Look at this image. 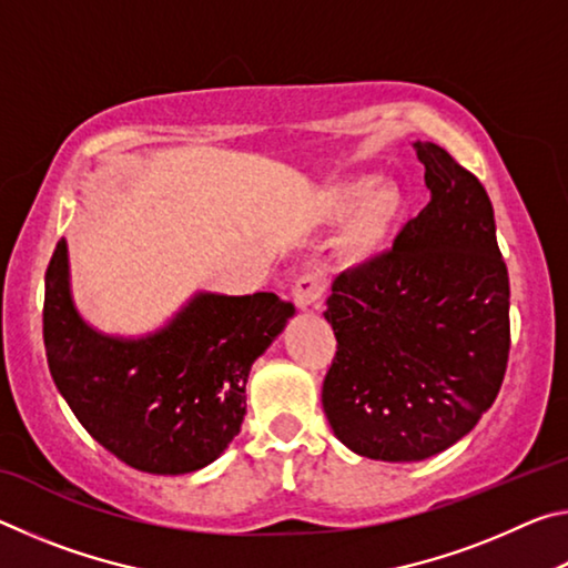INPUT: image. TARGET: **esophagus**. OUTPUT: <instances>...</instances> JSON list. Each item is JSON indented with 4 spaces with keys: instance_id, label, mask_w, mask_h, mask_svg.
Returning <instances> with one entry per match:
<instances>
[{
    "instance_id": "1",
    "label": "esophagus",
    "mask_w": 568,
    "mask_h": 568,
    "mask_svg": "<svg viewBox=\"0 0 568 568\" xmlns=\"http://www.w3.org/2000/svg\"><path fill=\"white\" fill-rule=\"evenodd\" d=\"M321 295H323V283L318 275H311V273L301 275L293 285V301L301 311H311V307L318 305Z\"/></svg>"
}]
</instances>
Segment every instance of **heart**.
<instances>
[{
  "label": "heart",
  "instance_id": "1",
  "mask_svg": "<svg viewBox=\"0 0 568 568\" xmlns=\"http://www.w3.org/2000/svg\"><path fill=\"white\" fill-rule=\"evenodd\" d=\"M315 227H333L345 219L335 257L343 271H361L388 253L406 217V195L393 182H381L373 172L328 182L311 205Z\"/></svg>",
  "mask_w": 568,
  "mask_h": 568
}]
</instances>
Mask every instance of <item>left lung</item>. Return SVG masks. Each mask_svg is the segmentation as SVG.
<instances>
[{"label":"left lung","instance_id":"left-lung-1","mask_svg":"<svg viewBox=\"0 0 568 568\" xmlns=\"http://www.w3.org/2000/svg\"><path fill=\"white\" fill-rule=\"evenodd\" d=\"M428 205L368 267L335 277L325 318L338 353L323 410L353 454L408 464L474 430L501 388L508 273L480 182L434 142H413Z\"/></svg>","mask_w":568,"mask_h":568}]
</instances>
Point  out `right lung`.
<instances>
[{
    "instance_id": "obj_1",
    "label": "right lung",
    "mask_w": 568,
    "mask_h": 568,
    "mask_svg": "<svg viewBox=\"0 0 568 568\" xmlns=\"http://www.w3.org/2000/svg\"><path fill=\"white\" fill-rule=\"evenodd\" d=\"M295 315L275 293L197 291L155 331L104 333L77 307L67 240L44 277V348L57 390L100 446L145 474L213 464L240 434L253 363Z\"/></svg>"
}]
</instances>
